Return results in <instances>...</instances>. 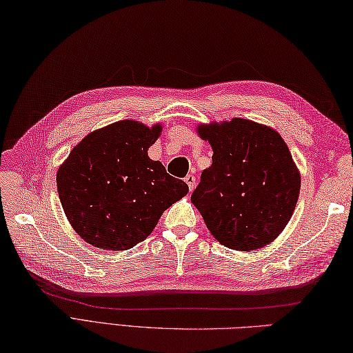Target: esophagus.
<instances>
[{
	"instance_id": "esophagus-1",
	"label": "esophagus",
	"mask_w": 353,
	"mask_h": 353,
	"mask_svg": "<svg viewBox=\"0 0 353 353\" xmlns=\"http://www.w3.org/2000/svg\"><path fill=\"white\" fill-rule=\"evenodd\" d=\"M184 181H185L187 185H188V190L193 192V188H194V185H196V178H194L193 175H187V176L184 178Z\"/></svg>"
}]
</instances>
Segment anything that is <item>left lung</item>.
I'll return each mask as SVG.
<instances>
[{"label":"left lung","mask_w":353,"mask_h":353,"mask_svg":"<svg viewBox=\"0 0 353 353\" xmlns=\"http://www.w3.org/2000/svg\"><path fill=\"white\" fill-rule=\"evenodd\" d=\"M212 147V165L201 175L192 202L212 236L232 250L268 245L296 206L301 176L283 137L243 118L201 124Z\"/></svg>","instance_id":"obj_1"}]
</instances>
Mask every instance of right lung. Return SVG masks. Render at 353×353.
<instances>
[{
  "label": "right lung",
  "instance_id": "add662e5",
  "mask_svg": "<svg viewBox=\"0 0 353 353\" xmlns=\"http://www.w3.org/2000/svg\"><path fill=\"white\" fill-rule=\"evenodd\" d=\"M161 125L133 119L85 136L58 169L63 210L76 234L105 250H128L143 241L188 185L148 157Z\"/></svg>",
  "mask_w": 353,
  "mask_h": 353
}]
</instances>
